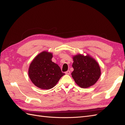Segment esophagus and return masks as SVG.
Here are the masks:
<instances>
[{"instance_id":"obj_1","label":"esophagus","mask_w":125,"mask_h":125,"mask_svg":"<svg viewBox=\"0 0 125 125\" xmlns=\"http://www.w3.org/2000/svg\"><path fill=\"white\" fill-rule=\"evenodd\" d=\"M65 74L66 75H69L70 74H71V72H70V71H67L65 72Z\"/></svg>"}]
</instances>
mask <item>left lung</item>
<instances>
[{
  "mask_svg": "<svg viewBox=\"0 0 125 125\" xmlns=\"http://www.w3.org/2000/svg\"><path fill=\"white\" fill-rule=\"evenodd\" d=\"M72 66L74 71L72 76L78 85L85 89L93 85L101 75V69L98 62L89 54H77L73 57Z\"/></svg>",
  "mask_w": 125,
  "mask_h": 125,
  "instance_id": "left-lung-1",
  "label": "left lung"
}]
</instances>
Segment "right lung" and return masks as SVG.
Masks as SVG:
<instances>
[{
    "mask_svg": "<svg viewBox=\"0 0 125 125\" xmlns=\"http://www.w3.org/2000/svg\"><path fill=\"white\" fill-rule=\"evenodd\" d=\"M52 53L42 51L30 63L29 76L32 83L40 89H52L65 75L59 66L52 62Z\"/></svg>",
    "mask_w": 125,
    "mask_h": 125,
    "instance_id": "add662e5",
    "label": "right lung"
}]
</instances>
